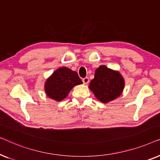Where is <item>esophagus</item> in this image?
I'll return each mask as SVG.
<instances>
[{
	"label": "esophagus",
	"instance_id": "1",
	"mask_svg": "<svg viewBox=\"0 0 160 160\" xmlns=\"http://www.w3.org/2000/svg\"><path fill=\"white\" fill-rule=\"evenodd\" d=\"M82 82H83V83H84V84H88L89 82V78H88V77H85V78H83V79H82Z\"/></svg>",
	"mask_w": 160,
	"mask_h": 160
}]
</instances>
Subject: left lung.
I'll return each instance as SVG.
<instances>
[{"instance_id":"1","label":"left lung","mask_w":160,"mask_h":160,"mask_svg":"<svg viewBox=\"0 0 160 160\" xmlns=\"http://www.w3.org/2000/svg\"><path fill=\"white\" fill-rule=\"evenodd\" d=\"M124 87V79L119 72L101 65L95 71L89 87L100 101L108 102L119 97Z\"/></svg>"}]
</instances>
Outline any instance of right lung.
<instances>
[{
    "label": "right lung",
    "mask_w": 160,
    "mask_h": 160,
    "mask_svg": "<svg viewBox=\"0 0 160 160\" xmlns=\"http://www.w3.org/2000/svg\"><path fill=\"white\" fill-rule=\"evenodd\" d=\"M81 84L82 82L76 72L62 67L54 71L47 80L45 92L52 99L60 101L67 97L74 86Z\"/></svg>",
    "instance_id": "right-lung-1"
}]
</instances>
